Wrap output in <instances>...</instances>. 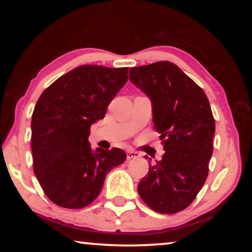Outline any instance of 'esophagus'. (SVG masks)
Wrapping results in <instances>:
<instances>
[{"instance_id": "34e87169", "label": "esophagus", "mask_w": 252, "mask_h": 252, "mask_svg": "<svg viewBox=\"0 0 252 252\" xmlns=\"http://www.w3.org/2000/svg\"><path fill=\"white\" fill-rule=\"evenodd\" d=\"M140 157V153L136 152V151H133V150H129L126 152V158L129 160L131 159H135V158H139Z\"/></svg>"}]
</instances>
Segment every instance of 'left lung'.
<instances>
[{"mask_svg":"<svg viewBox=\"0 0 252 252\" xmlns=\"http://www.w3.org/2000/svg\"><path fill=\"white\" fill-rule=\"evenodd\" d=\"M129 76L152 101V120L165 151L162 160L150 164L138 192L152 210L180 212L192 203L209 173L216 131L210 103L172 62L131 67Z\"/></svg>","mask_w":252,"mask_h":252,"instance_id":"left-lung-1","label":"left lung"}]
</instances>
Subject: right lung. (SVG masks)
<instances>
[{
	"label": "right lung",
	"instance_id": "1",
	"mask_svg": "<svg viewBox=\"0 0 252 252\" xmlns=\"http://www.w3.org/2000/svg\"><path fill=\"white\" fill-rule=\"evenodd\" d=\"M129 67L81 65L46 88L32 114L33 171L51 201L81 209L100 194L105 176L126 161L119 148L92 152V123L126 83Z\"/></svg>",
	"mask_w": 252,
	"mask_h": 252
}]
</instances>
